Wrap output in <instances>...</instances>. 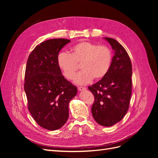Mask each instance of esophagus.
Instances as JSON below:
<instances>
[{
    "label": "esophagus",
    "mask_w": 158,
    "mask_h": 158,
    "mask_svg": "<svg viewBox=\"0 0 158 158\" xmlns=\"http://www.w3.org/2000/svg\"><path fill=\"white\" fill-rule=\"evenodd\" d=\"M78 90H80V91H84V90H85V89H86V88H85V87L79 86V87H78Z\"/></svg>",
    "instance_id": "esophagus-1"
}]
</instances>
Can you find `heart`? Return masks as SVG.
<instances>
[{
  "label": "heart",
  "mask_w": 158,
  "mask_h": 158,
  "mask_svg": "<svg viewBox=\"0 0 158 158\" xmlns=\"http://www.w3.org/2000/svg\"><path fill=\"white\" fill-rule=\"evenodd\" d=\"M112 61L111 49L106 45H99L88 41L76 44L71 54L63 51L57 56V64L64 77L73 79L81 64L83 70L76 75L74 81L78 84H86L94 78H103L109 72Z\"/></svg>",
  "instance_id": "obj_1"
}]
</instances>
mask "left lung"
Masks as SVG:
<instances>
[{
  "label": "left lung",
  "mask_w": 158,
  "mask_h": 158,
  "mask_svg": "<svg viewBox=\"0 0 158 158\" xmlns=\"http://www.w3.org/2000/svg\"><path fill=\"white\" fill-rule=\"evenodd\" d=\"M114 51L111 67L99 82L88 87L94 96V118L99 125L111 127L125 117L132 94V63L125 49L113 38H105Z\"/></svg>",
  "instance_id": "left-lung-1"
}]
</instances>
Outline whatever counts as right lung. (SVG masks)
I'll use <instances>...</instances> for the list:
<instances>
[{
    "instance_id": "add662e5",
    "label": "right lung",
    "mask_w": 158,
    "mask_h": 158,
    "mask_svg": "<svg viewBox=\"0 0 158 158\" xmlns=\"http://www.w3.org/2000/svg\"><path fill=\"white\" fill-rule=\"evenodd\" d=\"M70 41L52 39L37 45L28 57L24 90L27 108L41 127L55 131L63 127L69 118V103L77 94V88L61 73L57 56Z\"/></svg>"
}]
</instances>
